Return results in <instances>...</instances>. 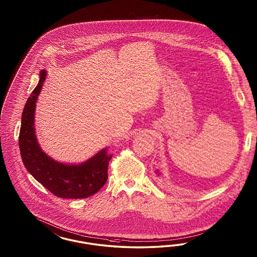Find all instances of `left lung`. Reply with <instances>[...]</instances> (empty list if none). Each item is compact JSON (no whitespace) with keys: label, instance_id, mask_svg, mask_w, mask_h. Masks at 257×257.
I'll return each instance as SVG.
<instances>
[{"label":"left lung","instance_id":"left-lung-1","mask_svg":"<svg viewBox=\"0 0 257 257\" xmlns=\"http://www.w3.org/2000/svg\"><path fill=\"white\" fill-rule=\"evenodd\" d=\"M156 172H157V173H158V174H159V172H158V171H156Z\"/></svg>","mask_w":257,"mask_h":257}]
</instances>
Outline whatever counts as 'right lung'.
I'll use <instances>...</instances> for the list:
<instances>
[{
  "label": "right lung",
  "mask_w": 257,
  "mask_h": 257,
  "mask_svg": "<svg viewBox=\"0 0 257 257\" xmlns=\"http://www.w3.org/2000/svg\"><path fill=\"white\" fill-rule=\"evenodd\" d=\"M46 70L39 73L38 86L25 103L19 137L21 156L26 170L42 186L63 199H85L96 194L107 181V168L112 156L103 149L79 165L59 163L39 147L35 132V109Z\"/></svg>",
  "instance_id": "add662e5"
}]
</instances>
